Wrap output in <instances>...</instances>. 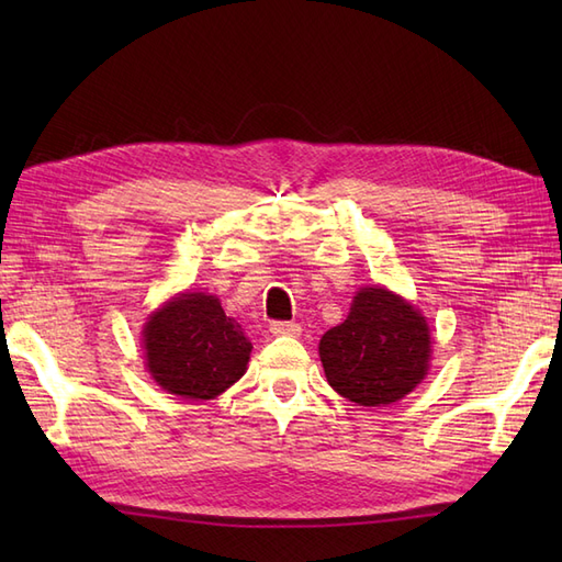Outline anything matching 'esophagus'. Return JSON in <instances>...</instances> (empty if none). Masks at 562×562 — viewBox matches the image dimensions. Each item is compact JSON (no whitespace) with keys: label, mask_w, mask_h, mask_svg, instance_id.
I'll list each match as a JSON object with an SVG mask.
<instances>
[{"label":"esophagus","mask_w":562,"mask_h":562,"mask_svg":"<svg viewBox=\"0 0 562 562\" xmlns=\"http://www.w3.org/2000/svg\"><path fill=\"white\" fill-rule=\"evenodd\" d=\"M269 330L274 335H288V337H297L300 335V323L295 321H271Z\"/></svg>","instance_id":"obj_1"}]
</instances>
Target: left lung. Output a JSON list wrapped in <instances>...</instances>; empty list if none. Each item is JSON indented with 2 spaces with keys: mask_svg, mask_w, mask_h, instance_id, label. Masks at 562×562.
Returning <instances> with one entry per match:
<instances>
[{
  "mask_svg": "<svg viewBox=\"0 0 562 562\" xmlns=\"http://www.w3.org/2000/svg\"><path fill=\"white\" fill-rule=\"evenodd\" d=\"M328 384L359 405H389L424 380L431 337L424 316L384 288L356 293L345 323L318 345Z\"/></svg>",
  "mask_w": 562,
  "mask_h": 562,
  "instance_id": "obj_1",
  "label": "left lung"
}]
</instances>
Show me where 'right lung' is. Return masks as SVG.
Returning <instances> with one entry per match:
<instances>
[{
	"mask_svg": "<svg viewBox=\"0 0 562 562\" xmlns=\"http://www.w3.org/2000/svg\"><path fill=\"white\" fill-rule=\"evenodd\" d=\"M145 335L147 368L166 391L209 401L241 380L250 339L217 297L184 293L151 314Z\"/></svg>",
	"mask_w": 562,
	"mask_h": 562,
	"instance_id": "right-lung-1",
	"label": "right lung"
}]
</instances>
